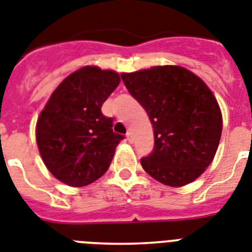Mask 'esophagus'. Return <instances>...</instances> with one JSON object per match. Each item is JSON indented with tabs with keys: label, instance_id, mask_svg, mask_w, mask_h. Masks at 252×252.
Listing matches in <instances>:
<instances>
[{
	"label": "esophagus",
	"instance_id": "esophagus-1",
	"mask_svg": "<svg viewBox=\"0 0 252 252\" xmlns=\"http://www.w3.org/2000/svg\"><path fill=\"white\" fill-rule=\"evenodd\" d=\"M126 138H127V140L130 141V143H132V134H131L130 131H128L127 134H126Z\"/></svg>",
	"mask_w": 252,
	"mask_h": 252
}]
</instances>
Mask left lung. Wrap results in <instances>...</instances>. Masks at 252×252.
<instances>
[{
	"mask_svg": "<svg viewBox=\"0 0 252 252\" xmlns=\"http://www.w3.org/2000/svg\"><path fill=\"white\" fill-rule=\"evenodd\" d=\"M128 93L148 113L155 148L140 159L147 174L170 187L196 180L213 162L223 120L207 85L178 65L122 73Z\"/></svg>",
	"mask_w": 252,
	"mask_h": 252,
	"instance_id": "1",
	"label": "left lung"
}]
</instances>
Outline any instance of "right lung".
Masks as SVG:
<instances>
[{
    "label": "right lung",
    "mask_w": 252,
    "mask_h": 252,
    "mask_svg": "<svg viewBox=\"0 0 252 252\" xmlns=\"http://www.w3.org/2000/svg\"><path fill=\"white\" fill-rule=\"evenodd\" d=\"M120 85L114 70L84 66L51 94L37 121L36 140L49 171L70 187L103 176L124 135L113 132V118L101 105Z\"/></svg>",
    "instance_id": "obj_1"
}]
</instances>
